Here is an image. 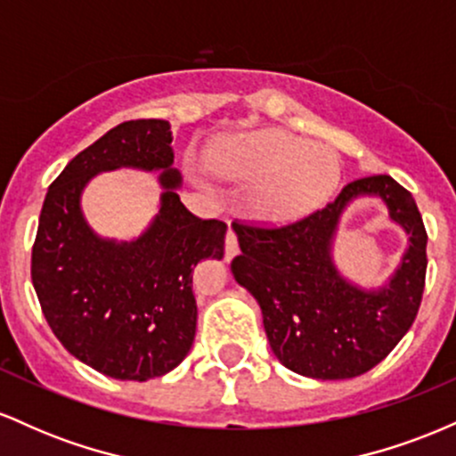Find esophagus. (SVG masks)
<instances>
[{"label":"esophagus","instance_id":"34e87169","mask_svg":"<svg viewBox=\"0 0 456 456\" xmlns=\"http://www.w3.org/2000/svg\"><path fill=\"white\" fill-rule=\"evenodd\" d=\"M238 255V238H235V227L229 224L227 238H224V259L232 261Z\"/></svg>","mask_w":456,"mask_h":456}]
</instances>
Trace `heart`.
Segmentation results:
<instances>
[{
	"label": "heart",
	"mask_w": 456,
	"mask_h": 456,
	"mask_svg": "<svg viewBox=\"0 0 456 456\" xmlns=\"http://www.w3.org/2000/svg\"><path fill=\"white\" fill-rule=\"evenodd\" d=\"M208 162L223 180L253 184L250 208L270 223L297 221L326 206L343 174L332 145L274 126L218 139Z\"/></svg>",
	"instance_id": "1"
}]
</instances>
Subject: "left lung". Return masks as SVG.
<instances>
[{
  "label": "left lung",
  "mask_w": 456,
  "mask_h": 456,
  "mask_svg": "<svg viewBox=\"0 0 456 456\" xmlns=\"http://www.w3.org/2000/svg\"><path fill=\"white\" fill-rule=\"evenodd\" d=\"M378 196L408 235V248L384 286L364 290L345 280L331 246L342 212ZM242 253L233 279L257 300L272 352L282 366L313 379L358 378L405 337L420 308L427 232L411 192L390 175L355 180L323 210L281 229L235 224Z\"/></svg>",
  "instance_id": "8db88e82"
}]
</instances>
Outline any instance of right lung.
Returning a JSON list of instances; mask_svg holds the SVG:
<instances>
[{
    "label": "right lung",
    "instance_id": "right-lung-1",
    "mask_svg": "<svg viewBox=\"0 0 456 456\" xmlns=\"http://www.w3.org/2000/svg\"><path fill=\"white\" fill-rule=\"evenodd\" d=\"M171 124L133 119L66 165L45 197L31 250V282L60 343L98 373L145 381L174 370L197 330L192 268L223 259V221H201L180 201ZM159 170L161 206L134 240L102 239L80 197L92 176L115 168Z\"/></svg>",
    "mask_w": 456,
    "mask_h": 456
}]
</instances>
